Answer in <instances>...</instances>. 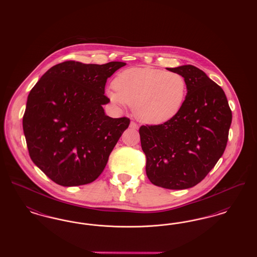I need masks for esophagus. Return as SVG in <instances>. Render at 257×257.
<instances>
[{"label":"esophagus","mask_w":257,"mask_h":257,"mask_svg":"<svg viewBox=\"0 0 257 257\" xmlns=\"http://www.w3.org/2000/svg\"><path fill=\"white\" fill-rule=\"evenodd\" d=\"M130 128H132V129H139V125L137 123L134 122V121H131L130 122Z\"/></svg>","instance_id":"obj_1"}]
</instances>
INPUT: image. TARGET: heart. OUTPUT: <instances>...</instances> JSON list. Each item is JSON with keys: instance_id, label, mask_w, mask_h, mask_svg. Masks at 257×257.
<instances>
[{"instance_id": "heart-1", "label": "heart", "mask_w": 257, "mask_h": 257, "mask_svg": "<svg viewBox=\"0 0 257 257\" xmlns=\"http://www.w3.org/2000/svg\"><path fill=\"white\" fill-rule=\"evenodd\" d=\"M114 90H108L110 101L134 108L141 122L159 125L174 118L183 108L187 82L183 75L150 66L131 67L113 80Z\"/></svg>"}]
</instances>
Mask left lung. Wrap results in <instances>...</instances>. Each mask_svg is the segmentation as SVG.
I'll return each mask as SVG.
<instances>
[{
  "mask_svg": "<svg viewBox=\"0 0 257 257\" xmlns=\"http://www.w3.org/2000/svg\"><path fill=\"white\" fill-rule=\"evenodd\" d=\"M167 69L186 79L183 108L170 121L139 132L150 182L184 190L203 180L223 154L232 113L222 88L202 70L191 64Z\"/></svg>",
  "mask_w": 257,
  "mask_h": 257,
  "instance_id": "obj_1",
  "label": "left lung"
}]
</instances>
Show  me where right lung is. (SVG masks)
Here are the masks:
<instances>
[{"instance_id": "obj_1", "label": "right lung", "mask_w": 257, "mask_h": 257, "mask_svg": "<svg viewBox=\"0 0 257 257\" xmlns=\"http://www.w3.org/2000/svg\"><path fill=\"white\" fill-rule=\"evenodd\" d=\"M121 61L85 64L68 61L51 67L27 100L23 130L35 165L64 187L93 182L128 128L127 117L112 118L103 105L107 79Z\"/></svg>"}]
</instances>
